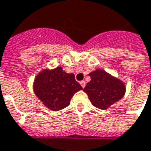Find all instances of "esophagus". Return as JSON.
<instances>
[{"label": "esophagus", "instance_id": "1", "mask_svg": "<svg viewBox=\"0 0 151 151\" xmlns=\"http://www.w3.org/2000/svg\"><path fill=\"white\" fill-rule=\"evenodd\" d=\"M80 84H81V86H82L83 88H84L85 86H86V83H85V81H81V82H80Z\"/></svg>", "mask_w": 151, "mask_h": 151}]
</instances>
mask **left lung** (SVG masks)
Returning <instances> with one entry per match:
<instances>
[{
	"label": "left lung",
	"mask_w": 151,
	"mask_h": 151,
	"mask_svg": "<svg viewBox=\"0 0 151 151\" xmlns=\"http://www.w3.org/2000/svg\"><path fill=\"white\" fill-rule=\"evenodd\" d=\"M89 76L91 81L86 83L83 91L95 107L106 109L124 96V84L104 70L96 69L90 73Z\"/></svg>",
	"instance_id": "obj_1"
}]
</instances>
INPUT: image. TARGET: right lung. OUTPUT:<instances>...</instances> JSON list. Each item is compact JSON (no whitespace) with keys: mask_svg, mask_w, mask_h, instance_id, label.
I'll list each match as a JSON object with an SVG mask.
<instances>
[{"mask_svg":"<svg viewBox=\"0 0 151 151\" xmlns=\"http://www.w3.org/2000/svg\"><path fill=\"white\" fill-rule=\"evenodd\" d=\"M33 89L47 108L58 111L67 107L73 96L83 87L75 80L73 73H67L62 67H57L40 73L34 81Z\"/></svg>","mask_w":151,"mask_h":151,"instance_id":"right-lung-1","label":"right lung"}]
</instances>
